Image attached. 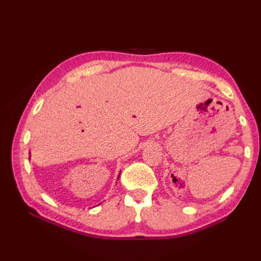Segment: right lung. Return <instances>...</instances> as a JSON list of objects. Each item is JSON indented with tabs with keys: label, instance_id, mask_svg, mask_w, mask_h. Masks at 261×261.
<instances>
[{
	"label": "right lung",
	"instance_id": "1",
	"mask_svg": "<svg viewBox=\"0 0 261 261\" xmlns=\"http://www.w3.org/2000/svg\"><path fill=\"white\" fill-rule=\"evenodd\" d=\"M29 158H30V156H29ZM118 177H120V176H118Z\"/></svg>",
	"mask_w": 261,
	"mask_h": 261
}]
</instances>
